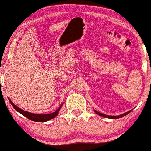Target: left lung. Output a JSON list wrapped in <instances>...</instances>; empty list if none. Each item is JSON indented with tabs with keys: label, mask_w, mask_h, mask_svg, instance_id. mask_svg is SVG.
<instances>
[{
	"label": "left lung",
	"mask_w": 151,
	"mask_h": 151,
	"mask_svg": "<svg viewBox=\"0 0 151 151\" xmlns=\"http://www.w3.org/2000/svg\"><path fill=\"white\" fill-rule=\"evenodd\" d=\"M95 111V112L98 114L100 116H102V117H104V118H108V119H119V118H122L124 116L127 115L128 114H129L131 112H132V110H131L129 111H128V112H124L123 114H120V115H118V116H110V115H106V114H102V113H100L99 112H97V111L96 110H94Z\"/></svg>",
	"instance_id": "left-lung-1"
}]
</instances>
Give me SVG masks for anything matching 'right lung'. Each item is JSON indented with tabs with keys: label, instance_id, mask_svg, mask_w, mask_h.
I'll use <instances>...</instances> for the list:
<instances>
[{
	"label": "right lung",
	"instance_id": "add662e5",
	"mask_svg": "<svg viewBox=\"0 0 151 151\" xmlns=\"http://www.w3.org/2000/svg\"><path fill=\"white\" fill-rule=\"evenodd\" d=\"M9 100L11 104L12 105V106L14 107V109L17 111V112L20 113L21 114L24 116L25 117L28 118V119L31 120L32 121H36V122H46L47 121H50V120L51 119H53L54 118H55L56 116L58 114L60 108H62V106L63 104H62V105H61L59 108H58L57 110L53 113L45 114H34V113H31V112H27V111L23 110L22 109L19 108V107H17L16 106V105H15L14 103L11 101L9 98Z\"/></svg>",
	"mask_w": 151,
	"mask_h": 151
}]
</instances>
